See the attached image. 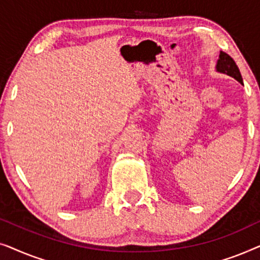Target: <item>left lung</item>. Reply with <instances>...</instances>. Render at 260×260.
Instances as JSON below:
<instances>
[{"instance_id":"obj_1","label":"left lung","mask_w":260,"mask_h":260,"mask_svg":"<svg viewBox=\"0 0 260 260\" xmlns=\"http://www.w3.org/2000/svg\"><path fill=\"white\" fill-rule=\"evenodd\" d=\"M216 71L225 73L243 84V78H241L240 71L238 69L236 61L225 52H220L218 63H216Z\"/></svg>"}]
</instances>
